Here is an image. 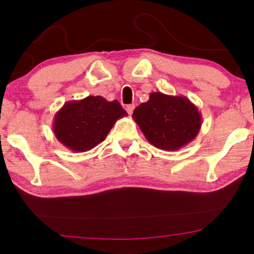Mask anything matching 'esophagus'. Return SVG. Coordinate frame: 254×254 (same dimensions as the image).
Returning a JSON list of instances; mask_svg holds the SVG:
<instances>
[{"label":"esophagus","mask_w":254,"mask_h":254,"mask_svg":"<svg viewBox=\"0 0 254 254\" xmlns=\"http://www.w3.org/2000/svg\"><path fill=\"white\" fill-rule=\"evenodd\" d=\"M134 109H135V105H134V104H130V105H127V106H126V111L128 112V114H129V116H130L131 113H133Z\"/></svg>","instance_id":"1"}]
</instances>
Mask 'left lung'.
Instances as JSON below:
<instances>
[{
	"label": "left lung",
	"instance_id": "1",
	"mask_svg": "<svg viewBox=\"0 0 254 254\" xmlns=\"http://www.w3.org/2000/svg\"><path fill=\"white\" fill-rule=\"evenodd\" d=\"M133 119L156 148L176 151L192 142L201 128L199 109L184 96L151 92L134 110Z\"/></svg>",
	"mask_w": 254,
	"mask_h": 254
}]
</instances>
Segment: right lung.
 Segmentation results:
<instances>
[{
    "mask_svg": "<svg viewBox=\"0 0 254 254\" xmlns=\"http://www.w3.org/2000/svg\"><path fill=\"white\" fill-rule=\"evenodd\" d=\"M127 112L118 100L88 96L67 102L55 113L53 131L65 148L76 152L91 150L105 140L118 119Z\"/></svg>",
    "mask_w": 254,
    "mask_h": 254,
    "instance_id": "add662e5",
    "label": "right lung"
}]
</instances>
